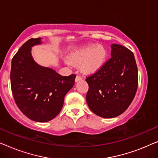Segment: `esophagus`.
I'll use <instances>...</instances> for the list:
<instances>
[{
    "instance_id": "1",
    "label": "esophagus",
    "mask_w": 158,
    "mask_h": 158,
    "mask_svg": "<svg viewBox=\"0 0 158 158\" xmlns=\"http://www.w3.org/2000/svg\"><path fill=\"white\" fill-rule=\"evenodd\" d=\"M82 79V78L80 76H79V75H77V76L76 77V79H75V81H76L77 82V81H79V80H81Z\"/></svg>"
}]
</instances>
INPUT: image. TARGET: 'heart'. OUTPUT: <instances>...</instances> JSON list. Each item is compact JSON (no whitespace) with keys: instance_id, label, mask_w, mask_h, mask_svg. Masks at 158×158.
Masks as SVG:
<instances>
[{"instance_id":"1","label":"heart","mask_w":158,"mask_h":158,"mask_svg":"<svg viewBox=\"0 0 158 158\" xmlns=\"http://www.w3.org/2000/svg\"><path fill=\"white\" fill-rule=\"evenodd\" d=\"M106 56L107 52L104 46L91 44L73 52L69 56L68 60L72 64H80L82 72L93 74L104 65Z\"/></svg>"}]
</instances>
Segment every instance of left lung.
Here are the masks:
<instances>
[{
	"mask_svg": "<svg viewBox=\"0 0 158 158\" xmlns=\"http://www.w3.org/2000/svg\"><path fill=\"white\" fill-rule=\"evenodd\" d=\"M111 48V59L86 79L89 107L104 118L123 114L132 103L138 85V71L133 53L119 44H112Z\"/></svg>",
	"mask_w": 158,
	"mask_h": 158,
	"instance_id": "1",
	"label": "left lung"
}]
</instances>
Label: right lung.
<instances>
[{
  "label": "right lung",
  "mask_w": 158,
  "mask_h": 158,
  "mask_svg": "<svg viewBox=\"0 0 158 158\" xmlns=\"http://www.w3.org/2000/svg\"><path fill=\"white\" fill-rule=\"evenodd\" d=\"M41 39H29L13 56L10 85L14 100L23 114L31 120L46 123L59 114L76 74L61 76L38 64L32 57L31 47L41 44Z\"/></svg>",
  "instance_id": "1"
}]
</instances>
